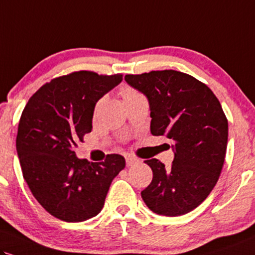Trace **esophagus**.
<instances>
[{"label":"esophagus","instance_id":"34e87169","mask_svg":"<svg viewBox=\"0 0 255 255\" xmlns=\"http://www.w3.org/2000/svg\"><path fill=\"white\" fill-rule=\"evenodd\" d=\"M127 165L128 166H131V165H133V164H137L138 162H139V159L138 158H136V157H133V156H127Z\"/></svg>","mask_w":255,"mask_h":255}]
</instances>
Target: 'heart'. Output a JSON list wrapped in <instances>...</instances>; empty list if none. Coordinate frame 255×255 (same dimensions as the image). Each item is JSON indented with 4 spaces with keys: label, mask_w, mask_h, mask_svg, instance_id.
<instances>
[{
    "label": "heart",
    "mask_w": 255,
    "mask_h": 255,
    "mask_svg": "<svg viewBox=\"0 0 255 255\" xmlns=\"http://www.w3.org/2000/svg\"><path fill=\"white\" fill-rule=\"evenodd\" d=\"M137 94H139L138 92H136V91L132 90V89H124L123 90V97L125 98H128V97H132V96H137Z\"/></svg>",
    "instance_id": "1"
}]
</instances>
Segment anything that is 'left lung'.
<instances>
[{"instance_id": "1", "label": "left lung", "mask_w": 255, "mask_h": 255, "mask_svg": "<svg viewBox=\"0 0 255 255\" xmlns=\"http://www.w3.org/2000/svg\"><path fill=\"white\" fill-rule=\"evenodd\" d=\"M125 81L146 97L151 133L169 138L174 151L169 169L156 158L145 161L153 176L142 199L158 215L187 214L207 199L224 166L228 122L221 104L208 86L182 72L128 74Z\"/></svg>"}]
</instances>
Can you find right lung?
Here are the masks:
<instances>
[{
	"instance_id": "obj_1",
	"label": "right lung",
	"mask_w": 255,
	"mask_h": 255,
	"mask_svg": "<svg viewBox=\"0 0 255 255\" xmlns=\"http://www.w3.org/2000/svg\"><path fill=\"white\" fill-rule=\"evenodd\" d=\"M122 80V74L87 71L55 78L30 97L22 112L16 151L23 178L37 202L62 221L98 215L111 182L125 168L121 155L94 163L74 152L92 130L97 102Z\"/></svg>"
}]
</instances>
